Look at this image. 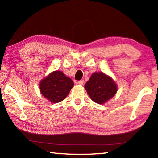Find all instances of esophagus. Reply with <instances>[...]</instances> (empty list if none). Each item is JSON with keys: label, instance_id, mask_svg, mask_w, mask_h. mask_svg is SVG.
<instances>
[{"label": "esophagus", "instance_id": "esophagus-1", "mask_svg": "<svg viewBox=\"0 0 158 158\" xmlns=\"http://www.w3.org/2000/svg\"><path fill=\"white\" fill-rule=\"evenodd\" d=\"M84 84V80H80V81H78V84L79 85H83Z\"/></svg>", "mask_w": 158, "mask_h": 158}]
</instances>
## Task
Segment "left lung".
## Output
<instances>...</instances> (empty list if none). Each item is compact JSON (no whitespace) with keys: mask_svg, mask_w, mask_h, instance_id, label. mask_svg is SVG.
Listing matches in <instances>:
<instances>
[{"mask_svg":"<svg viewBox=\"0 0 158 158\" xmlns=\"http://www.w3.org/2000/svg\"><path fill=\"white\" fill-rule=\"evenodd\" d=\"M84 88L90 99L100 105L113 98L118 90L114 79L102 72L93 73Z\"/></svg>","mask_w":158,"mask_h":158,"instance_id":"left-lung-1","label":"left lung"}]
</instances>
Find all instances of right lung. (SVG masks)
I'll return each mask as SVG.
<instances>
[{"instance_id":"add662e5","label":"right lung","mask_w":158,"mask_h":158,"mask_svg":"<svg viewBox=\"0 0 158 158\" xmlns=\"http://www.w3.org/2000/svg\"><path fill=\"white\" fill-rule=\"evenodd\" d=\"M73 86V80L58 70L51 73L39 84L41 94L52 103L65 100Z\"/></svg>"}]
</instances>
